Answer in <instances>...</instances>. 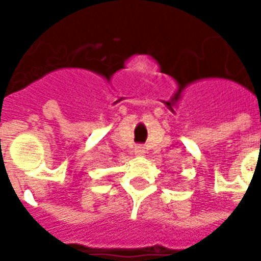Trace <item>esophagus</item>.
<instances>
[{"label": "esophagus", "mask_w": 261, "mask_h": 261, "mask_svg": "<svg viewBox=\"0 0 261 261\" xmlns=\"http://www.w3.org/2000/svg\"><path fill=\"white\" fill-rule=\"evenodd\" d=\"M142 153H145V149H143L142 145L135 146V154H142Z\"/></svg>", "instance_id": "1"}]
</instances>
